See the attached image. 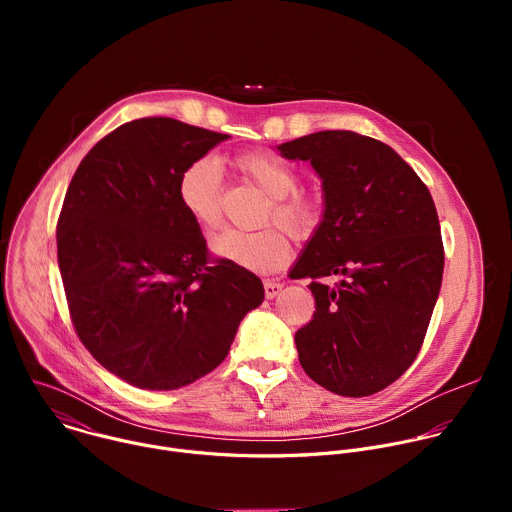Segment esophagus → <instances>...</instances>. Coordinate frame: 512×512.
<instances>
[{"label":"esophagus","mask_w":512,"mask_h":512,"mask_svg":"<svg viewBox=\"0 0 512 512\" xmlns=\"http://www.w3.org/2000/svg\"><path fill=\"white\" fill-rule=\"evenodd\" d=\"M281 283L279 281H273V279H265L263 281V289H265V298L267 300H273L277 294H279V291H281Z\"/></svg>","instance_id":"1"}]
</instances>
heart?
<instances>
[{"instance_id": "obj_1", "label": "heart", "mask_w": 512, "mask_h": 512, "mask_svg": "<svg viewBox=\"0 0 512 512\" xmlns=\"http://www.w3.org/2000/svg\"><path fill=\"white\" fill-rule=\"evenodd\" d=\"M233 162L249 182L271 198L265 221L279 223L296 237L316 231L322 221V206L316 196L298 190L302 180L294 168L265 152H243ZM178 200L202 231H214L221 225L223 174L218 164L210 158L188 164L178 178ZM212 251L243 269L271 273L289 259L291 243L279 227L255 233L229 229L214 237Z\"/></svg>"}]
</instances>
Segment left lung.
<instances>
[{
    "mask_svg": "<svg viewBox=\"0 0 512 512\" xmlns=\"http://www.w3.org/2000/svg\"><path fill=\"white\" fill-rule=\"evenodd\" d=\"M322 178L324 221L296 263L310 277L314 318L296 332L308 377L342 397H367L413 364L444 273V243L427 186L379 139L318 131L279 148ZM342 274L332 288L321 279Z\"/></svg>",
    "mask_w": 512,
    "mask_h": 512,
    "instance_id": "1",
    "label": "left lung"
}]
</instances>
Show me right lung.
<instances>
[{"label":"right lung","instance_id":"obj_1","mask_svg":"<svg viewBox=\"0 0 512 512\" xmlns=\"http://www.w3.org/2000/svg\"><path fill=\"white\" fill-rule=\"evenodd\" d=\"M227 133L172 117L129 121L83 158L56 225L72 326L125 383L172 391L225 360L261 279L212 259L178 178Z\"/></svg>","mask_w":512,"mask_h":512}]
</instances>
